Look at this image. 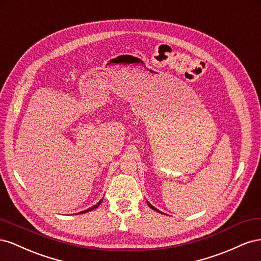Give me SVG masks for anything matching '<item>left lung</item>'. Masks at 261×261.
<instances>
[{
	"label": "left lung",
	"instance_id": "left-lung-1",
	"mask_svg": "<svg viewBox=\"0 0 261 261\" xmlns=\"http://www.w3.org/2000/svg\"><path fill=\"white\" fill-rule=\"evenodd\" d=\"M146 202H147V204H148V206H150V207H151V209H153V210H154V211H156V212H160V213H163V212H161V211H160V210H158V209H156V207H155V206H153V205H152V204H151V203H150V202H148V201H146Z\"/></svg>",
	"mask_w": 261,
	"mask_h": 261
}]
</instances>
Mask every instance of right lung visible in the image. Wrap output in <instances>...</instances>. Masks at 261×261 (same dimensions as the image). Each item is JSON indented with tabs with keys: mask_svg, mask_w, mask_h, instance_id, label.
Masks as SVG:
<instances>
[{
	"mask_svg": "<svg viewBox=\"0 0 261 261\" xmlns=\"http://www.w3.org/2000/svg\"><path fill=\"white\" fill-rule=\"evenodd\" d=\"M101 201H102V199L101 200H99L97 203H96L95 205H93L92 207H89V209H87V210H84V211H81V212H79V213H76V214H83V213H86V212H89V211H93L94 209H96V207H98L99 206V204L101 203Z\"/></svg>",
	"mask_w": 261,
	"mask_h": 261,
	"instance_id": "obj_1",
	"label": "right lung"
}]
</instances>
